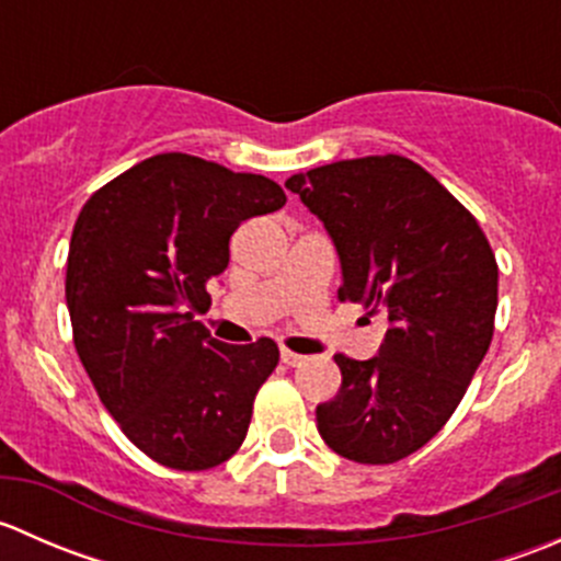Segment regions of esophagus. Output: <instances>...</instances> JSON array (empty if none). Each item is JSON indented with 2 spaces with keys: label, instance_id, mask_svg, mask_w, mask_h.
<instances>
[{
  "label": "esophagus",
  "instance_id": "1",
  "mask_svg": "<svg viewBox=\"0 0 561 561\" xmlns=\"http://www.w3.org/2000/svg\"><path fill=\"white\" fill-rule=\"evenodd\" d=\"M279 355H282V364H287V366H298V364H304V360H307L304 355L293 353V350H287V347H282Z\"/></svg>",
  "mask_w": 561,
  "mask_h": 561
}]
</instances>
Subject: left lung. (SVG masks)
Segmentation results:
<instances>
[{"label": "left lung", "mask_w": 561, "mask_h": 561, "mask_svg": "<svg viewBox=\"0 0 561 561\" xmlns=\"http://www.w3.org/2000/svg\"><path fill=\"white\" fill-rule=\"evenodd\" d=\"M285 186L336 247L339 298L388 320L375 358L333 355L342 388L317 404V432L350 461H399L448 423L489 353L494 252L478 219L407 157L331 162Z\"/></svg>", "instance_id": "obj_1"}]
</instances>
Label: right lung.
Here are the masks:
<instances>
[{
    "label": "right lung",
    "mask_w": 561,
    "mask_h": 561,
    "mask_svg": "<svg viewBox=\"0 0 561 561\" xmlns=\"http://www.w3.org/2000/svg\"><path fill=\"white\" fill-rule=\"evenodd\" d=\"M287 203L276 181L192 154H157L78 214L65 296L78 358L129 443L197 472L241 448L254 396L279 364L271 339L225 344L195 314L241 222Z\"/></svg>",
    "instance_id": "1"
}]
</instances>
